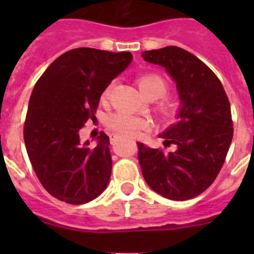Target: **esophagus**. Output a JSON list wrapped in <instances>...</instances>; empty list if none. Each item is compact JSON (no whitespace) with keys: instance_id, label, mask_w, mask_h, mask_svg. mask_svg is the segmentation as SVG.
<instances>
[{"instance_id":"1","label":"esophagus","mask_w":254,"mask_h":254,"mask_svg":"<svg viewBox=\"0 0 254 254\" xmlns=\"http://www.w3.org/2000/svg\"><path fill=\"white\" fill-rule=\"evenodd\" d=\"M119 138V135L117 134H111V142L112 143H115L116 142V139Z\"/></svg>"}]
</instances>
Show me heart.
I'll list each match as a JSON object with an SVG mask.
<instances>
[{"label":"heart","mask_w":254,"mask_h":254,"mask_svg":"<svg viewBox=\"0 0 254 254\" xmlns=\"http://www.w3.org/2000/svg\"><path fill=\"white\" fill-rule=\"evenodd\" d=\"M139 89L143 92V95L149 97L150 100L161 99L166 95L169 91V84L166 79L155 72L143 73L137 79ZM112 84L108 85L103 92V99H107L111 93ZM157 111L161 119L165 121H171L177 117V104L173 100L162 99L157 104ZM147 123L145 120L131 116L125 112H116L112 113L105 119V127L111 131L119 135H127V137H135L138 134L139 130L145 129Z\"/></svg>","instance_id":"b5f03b06"}]
</instances>
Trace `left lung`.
<instances>
[{
    "mask_svg": "<svg viewBox=\"0 0 254 254\" xmlns=\"http://www.w3.org/2000/svg\"><path fill=\"white\" fill-rule=\"evenodd\" d=\"M149 63L162 65L177 81L182 109L179 121L163 134L165 147L138 143V161L145 181L171 200L200 195L216 179L233 137L228 96L213 71L189 51L167 46L142 53Z\"/></svg>",
    "mask_w": 254,
    "mask_h": 254,
    "instance_id": "8db88e82",
    "label": "left lung"
}]
</instances>
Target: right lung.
<instances>
[{
  "instance_id": "obj_1",
  "label": "right lung",
  "mask_w": 254,
  "mask_h": 254,
  "mask_svg": "<svg viewBox=\"0 0 254 254\" xmlns=\"http://www.w3.org/2000/svg\"><path fill=\"white\" fill-rule=\"evenodd\" d=\"M131 62L127 51L75 49L49 65L34 87L23 138L30 162L49 193L68 204L93 200L112 173L109 137L95 147L81 145L79 131L95 119L100 96Z\"/></svg>"
}]
</instances>
